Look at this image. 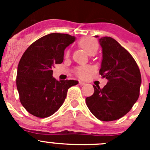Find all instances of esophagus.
Wrapping results in <instances>:
<instances>
[{
  "instance_id": "esophagus-1",
  "label": "esophagus",
  "mask_w": 150,
  "mask_h": 150,
  "mask_svg": "<svg viewBox=\"0 0 150 150\" xmlns=\"http://www.w3.org/2000/svg\"><path fill=\"white\" fill-rule=\"evenodd\" d=\"M79 84L80 85V86H85V85H86V83H84V82H82V81H79Z\"/></svg>"
}]
</instances>
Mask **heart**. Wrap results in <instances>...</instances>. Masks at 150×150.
<instances>
[{
  "label": "heart",
  "instance_id": "heart-1",
  "mask_svg": "<svg viewBox=\"0 0 150 150\" xmlns=\"http://www.w3.org/2000/svg\"><path fill=\"white\" fill-rule=\"evenodd\" d=\"M79 45L89 55H94L98 51V43L95 40L92 38H83L79 40ZM70 55V50H67L65 52L66 56ZM89 66H80L76 68L75 73L79 78H85L87 76V74L90 71Z\"/></svg>",
  "mask_w": 150,
  "mask_h": 150
}]
</instances>
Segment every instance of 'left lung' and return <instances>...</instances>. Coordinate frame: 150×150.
I'll return each mask as SVG.
<instances>
[{
    "label": "left lung",
    "instance_id": "8db88e82",
    "mask_svg": "<svg viewBox=\"0 0 150 150\" xmlns=\"http://www.w3.org/2000/svg\"><path fill=\"white\" fill-rule=\"evenodd\" d=\"M99 43L103 53L99 74L108 82L103 88L93 86L94 94L86 101L97 119L113 121L128 113L137 100L141 75L132 55L116 40L104 37Z\"/></svg>",
    "mask_w": 150,
    "mask_h": 150
}]
</instances>
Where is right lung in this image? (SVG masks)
Returning a JSON list of instances; mask_svg holds the SVG:
<instances>
[{
  "label": "right lung",
  "instance_id": "obj_1",
  "mask_svg": "<svg viewBox=\"0 0 150 150\" xmlns=\"http://www.w3.org/2000/svg\"><path fill=\"white\" fill-rule=\"evenodd\" d=\"M76 38L67 34L52 33L36 40L25 50L18 65L16 86L21 104L33 116L49 117L63 104L73 79L58 81L52 69L62 63L67 46Z\"/></svg>",
  "mask_w": 150,
  "mask_h": 150
}]
</instances>
